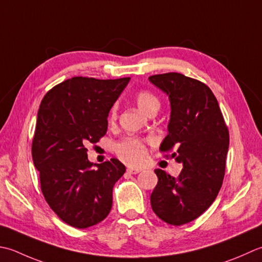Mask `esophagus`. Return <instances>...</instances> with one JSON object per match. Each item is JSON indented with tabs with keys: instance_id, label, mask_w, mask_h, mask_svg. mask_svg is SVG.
Returning a JSON list of instances; mask_svg holds the SVG:
<instances>
[{
	"instance_id": "1",
	"label": "esophagus",
	"mask_w": 262,
	"mask_h": 262,
	"mask_svg": "<svg viewBox=\"0 0 262 262\" xmlns=\"http://www.w3.org/2000/svg\"><path fill=\"white\" fill-rule=\"evenodd\" d=\"M127 172L130 173V175H136V173L141 172V169H136V168H127Z\"/></svg>"
}]
</instances>
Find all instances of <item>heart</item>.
Here are the masks:
<instances>
[{"label": "heart", "instance_id": "obj_1", "mask_svg": "<svg viewBox=\"0 0 262 262\" xmlns=\"http://www.w3.org/2000/svg\"><path fill=\"white\" fill-rule=\"evenodd\" d=\"M135 101L138 107L148 115L152 111H157L158 107L160 106L158 97L148 91H140L135 95ZM111 120H115L117 118V106L114 105L110 111ZM116 152L122 161L129 165L136 166L140 165L145 160L146 150L145 145L143 144L142 141L135 137H126L121 140L116 145Z\"/></svg>", "mask_w": 262, "mask_h": 262}]
</instances>
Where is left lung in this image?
Here are the masks:
<instances>
[{
  "label": "left lung",
  "mask_w": 262,
  "mask_h": 262,
  "mask_svg": "<svg viewBox=\"0 0 262 262\" xmlns=\"http://www.w3.org/2000/svg\"><path fill=\"white\" fill-rule=\"evenodd\" d=\"M148 79L166 92L171 105L160 152L184 167L178 178L156 169L151 207L165 223L181 226L201 216L216 200L226 169L229 133L216 96L202 81L178 73Z\"/></svg>",
  "instance_id": "8db88e82"
}]
</instances>
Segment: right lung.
I'll return each mask as SVG.
<instances>
[{
    "label": "right lung",
    "instance_id": "right-lung-1",
    "mask_svg": "<svg viewBox=\"0 0 262 262\" xmlns=\"http://www.w3.org/2000/svg\"><path fill=\"white\" fill-rule=\"evenodd\" d=\"M129 79L73 77L55 85L40 102L33 161L45 201L73 227L94 226L112 208L114 186L126 168L115 158L93 165L87 146L106 134L107 115Z\"/></svg>",
    "mask_w": 262,
    "mask_h": 262
}]
</instances>
